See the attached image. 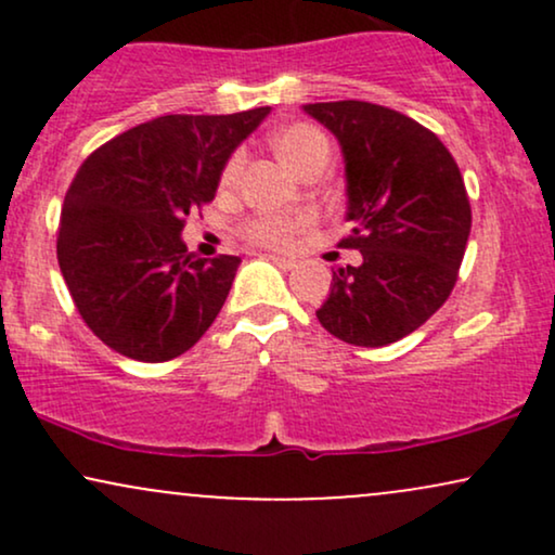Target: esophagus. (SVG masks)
I'll list each match as a JSON object with an SVG mask.
<instances>
[{
    "label": "esophagus",
    "instance_id": "1",
    "mask_svg": "<svg viewBox=\"0 0 555 555\" xmlns=\"http://www.w3.org/2000/svg\"><path fill=\"white\" fill-rule=\"evenodd\" d=\"M269 260L273 266H279L282 271H292L297 269V260L295 258H284V256H269Z\"/></svg>",
    "mask_w": 555,
    "mask_h": 555
}]
</instances>
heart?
<instances>
[{
  "mask_svg": "<svg viewBox=\"0 0 555 555\" xmlns=\"http://www.w3.org/2000/svg\"><path fill=\"white\" fill-rule=\"evenodd\" d=\"M276 151L279 156L284 158V164L289 169H299V164L308 162L310 156L318 154V151H328V140L321 130L313 125H292L286 127L276 135ZM242 169V154H234L229 158L224 169V182H234V177L240 175ZM308 224V216H260V219L250 221L245 229V234L258 245H271L282 247L289 245L292 237L305 229Z\"/></svg>",
  "mask_w": 555,
  "mask_h": 555,
  "instance_id": "heart-1",
  "label": "heart"
}]
</instances>
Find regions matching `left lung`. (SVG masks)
<instances>
[{
  "mask_svg": "<svg viewBox=\"0 0 555 555\" xmlns=\"http://www.w3.org/2000/svg\"><path fill=\"white\" fill-rule=\"evenodd\" d=\"M339 140L352 232L344 247L360 266H339L321 326L354 347H386L423 326L456 284L473 227L462 171L415 119L367 104H305Z\"/></svg>",
  "mask_w": 555,
  "mask_h": 555,
  "instance_id": "obj_1",
  "label": "left lung"
}]
</instances>
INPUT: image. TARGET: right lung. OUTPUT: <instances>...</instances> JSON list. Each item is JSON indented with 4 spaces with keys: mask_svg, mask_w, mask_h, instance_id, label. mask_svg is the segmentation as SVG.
<instances>
[{
    "mask_svg": "<svg viewBox=\"0 0 555 555\" xmlns=\"http://www.w3.org/2000/svg\"><path fill=\"white\" fill-rule=\"evenodd\" d=\"M269 112L167 114L82 162L56 258L86 326L114 352L167 362L216 321L242 260L188 253L184 216L214 201L227 162Z\"/></svg>",
    "mask_w": 555,
    "mask_h": 555,
    "instance_id": "obj_1",
    "label": "right lung"
}]
</instances>
